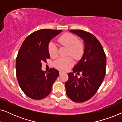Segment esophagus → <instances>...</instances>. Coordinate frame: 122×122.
<instances>
[{"label": "esophagus", "mask_w": 122, "mask_h": 122, "mask_svg": "<svg viewBox=\"0 0 122 122\" xmlns=\"http://www.w3.org/2000/svg\"><path fill=\"white\" fill-rule=\"evenodd\" d=\"M62 73H63L62 71H59V74H60V75H61V74H62Z\"/></svg>", "instance_id": "34e87169"}]
</instances>
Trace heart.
<instances>
[{"label": "heart", "mask_w": 122, "mask_h": 122, "mask_svg": "<svg viewBox=\"0 0 122 122\" xmlns=\"http://www.w3.org/2000/svg\"><path fill=\"white\" fill-rule=\"evenodd\" d=\"M58 41L66 47L68 48V55L71 56L76 60H79L82 57L84 52V46L77 36L71 33H65L59 39ZM48 53L51 58H56L58 56V49L56 44L50 42L48 46ZM73 64V60L71 56L58 58L54 62V66L56 69L61 71H66Z\"/></svg>", "instance_id": "heart-1"}]
</instances>
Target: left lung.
<instances>
[{
	"label": "left lung",
	"instance_id": "1",
	"mask_svg": "<svg viewBox=\"0 0 122 122\" xmlns=\"http://www.w3.org/2000/svg\"><path fill=\"white\" fill-rule=\"evenodd\" d=\"M79 36L85 44L83 56L73 68L74 73H82L79 78L73 73H68L65 83L66 93L74 102L82 103L92 97L102 83L106 75L107 59L103 46L96 36L82 30H71Z\"/></svg>",
	"mask_w": 122,
	"mask_h": 122
}]
</instances>
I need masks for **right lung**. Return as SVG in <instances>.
I'll return each mask as SVG.
<instances>
[{
  "instance_id": "1",
  "label": "right lung",
  "mask_w": 122,
  "mask_h": 122,
  "mask_svg": "<svg viewBox=\"0 0 122 122\" xmlns=\"http://www.w3.org/2000/svg\"><path fill=\"white\" fill-rule=\"evenodd\" d=\"M61 30L44 29L29 35L23 41L16 59V75L19 86L24 94L39 100L51 93L53 84L59 73L51 68L46 73L41 71V62L49 59L48 46L51 40Z\"/></svg>"
}]
</instances>
